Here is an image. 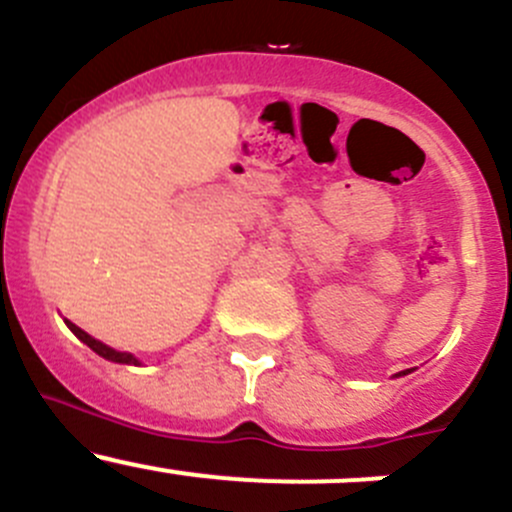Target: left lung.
Wrapping results in <instances>:
<instances>
[{"label":"left lung","mask_w":512,"mask_h":512,"mask_svg":"<svg viewBox=\"0 0 512 512\" xmlns=\"http://www.w3.org/2000/svg\"><path fill=\"white\" fill-rule=\"evenodd\" d=\"M404 374H406V371H404Z\"/></svg>","instance_id":"obj_1"}]
</instances>
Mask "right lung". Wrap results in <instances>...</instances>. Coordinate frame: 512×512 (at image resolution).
<instances>
[{"label": "right lung", "instance_id": "add662e5", "mask_svg": "<svg viewBox=\"0 0 512 512\" xmlns=\"http://www.w3.org/2000/svg\"><path fill=\"white\" fill-rule=\"evenodd\" d=\"M64 322H66V327H69L71 332H74L76 337L81 339V342L89 344V347L94 349V352H96L98 356H103V359L116 361V364H138V359H136V356H133V354H128V352H116V349L106 347V344H101V342H98V339L89 337V334H86L84 329H79L74 322H69V319H64Z\"/></svg>", "mask_w": 512, "mask_h": 512}]
</instances>
